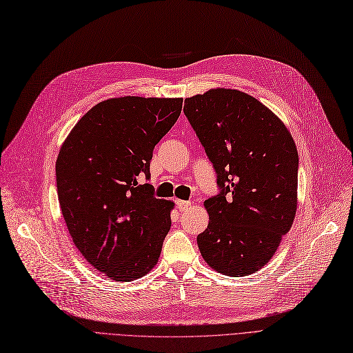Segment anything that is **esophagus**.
Masks as SVG:
<instances>
[{
    "mask_svg": "<svg viewBox=\"0 0 353 353\" xmlns=\"http://www.w3.org/2000/svg\"><path fill=\"white\" fill-rule=\"evenodd\" d=\"M192 205L190 201H181V199H176V206L179 211H186L188 208Z\"/></svg>",
    "mask_w": 353,
    "mask_h": 353,
    "instance_id": "1",
    "label": "esophagus"
}]
</instances>
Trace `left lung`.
<instances>
[{
  "label": "left lung",
  "instance_id": "8db88e82",
  "mask_svg": "<svg viewBox=\"0 0 353 353\" xmlns=\"http://www.w3.org/2000/svg\"><path fill=\"white\" fill-rule=\"evenodd\" d=\"M185 103L221 189L203 202L210 224L198 236L201 254L218 273L252 275L275 254L296 214L294 138L269 108L239 90L212 88Z\"/></svg>",
  "mask_w": 353,
  "mask_h": 353
}]
</instances>
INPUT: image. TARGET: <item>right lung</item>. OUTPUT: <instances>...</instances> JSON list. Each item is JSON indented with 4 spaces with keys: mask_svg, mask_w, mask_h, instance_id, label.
<instances>
[{
    "mask_svg": "<svg viewBox=\"0 0 353 353\" xmlns=\"http://www.w3.org/2000/svg\"><path fill=\"white\" fill-rule=\"evenodd\" d=\"M183 99L125 96L91 108L63 141L57 189L70 236L87 262L116 282L159 262L174 202L154 198L150 161Z\"/></svg>",
    "mask_w": 353,
    "mask_h": 353,
    "instance_id": "obj_1",
    "label": "right lung"
}]
</instances>
